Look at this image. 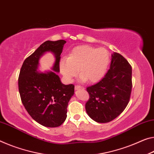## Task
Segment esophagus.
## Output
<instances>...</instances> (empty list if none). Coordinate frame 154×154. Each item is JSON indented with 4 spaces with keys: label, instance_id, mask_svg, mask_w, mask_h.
<instances>
[{
    "label": "esophagus",
    "instance_id": "esophagus-1",
    "mask_svg": "<svg viewBox=\"0 0 154 154\" xmlns=\"http://www.w3.org/2000/svg\"><path fill=\"white\" fill-rule=\"evenodd\" d=\"M75 89L77 90H79V89H84V88L83 86H78V85H76V86H75Z\"/></svg>",
    "mask_w": 154,
    "mask_h": 154
}]
</instances>
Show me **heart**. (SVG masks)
Wrapping results in <instances>:
<instances>
[{"instance_id": "1", "label": "heart", "mask_w": 154, "mask_h": 154, "mask_svg": "<svg viewBox=\"0 0 154 154\" xmlns=\"http://www.w3.org/2000/svg\"><path fill=\"white\" fill-rule=\"evenodd\" d=\"M109 62L110 55L106 48L81 45L73 48L67 59L60 60V69L68 81L76 76L79 69L82 81L96 82L106 74Z\"/></svg>"}]
</instances>
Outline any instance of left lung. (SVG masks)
<instances>
[{
    "mask_svg": "<svg viewBox=\"0 0 154 154\" xmlns=\"http://www.w3.org/2000/svg\"><path fill=\"white\" fill-rule=\"evenodd\" d=\"M110 68L101 81L86 88L88 116L98 123H108L123 112L130 101L132 88L131 66L118 53L112 55Z\"/></svg>",
    "mask_w": 154,
    "mask_h": 154,
    "instance_id": "left-lung-1",
    "label": "left lung"
}]
</instances>
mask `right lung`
I'll return each mask as SVG.
<instances>
[{
  "label": "right lung",
  "mask_w": 154,
  "mask_h": 154,
  "mask_svg": "<svg viewBox=\"0 0 154 154\" xmlns=\"http://www.w3.org/2000/svg\"><path fill=\"white\" fill-rule=\"evenodd\" d=\"M66 42L64 40L46 41L26 58L19 74L22 103L33 120L48 128H56L64 123L68 102L74 94V85L63 84L55 72H60V55ZM47 51L55 55L54 71L40 73L37 70L38 59Z\"/></svg>",
  "instance_id": "1"
}]
</instances>
